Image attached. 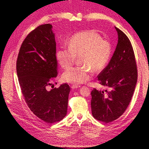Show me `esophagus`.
<instances>
[{
	"instance_id": "34e87169",
	"label": "esophagus",
	"mask_w": 149,
	"mask_h": 149,
	"mask_svg": "<svg viewBox=\"0 0 149 149\" xmlns=\"http://www.w3.org/2000/svg\"><path fill=\"white\" fill-rule=\"evenodd\" d=\"M81 87L79 85H77V84H73L72 86V89H77V88Z\"/></svg>"
}]
</instances>
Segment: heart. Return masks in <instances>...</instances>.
<instances>
[{
    "instance_id": "1",
    "label": "heart",
    "mask_w": 149,
    "mask_h": 149,
    "mask_svg": "<svg viewBox=\"0 0 149 149\" xmlns=\"http://www.w3.org/2000/svg\"><path fill=\"white\" fill-rule=\"evenodd\" d=\"M68 47L60 46L56 51V58L62 68L71 66L79 57L80 66L68 69L63 74L67 83L80 84L90 79L92 70L100 72L106 67L112 54V45L109 40L102 39L95 30L80 31L69 38Z\"/></svg>"
}]
</instances>
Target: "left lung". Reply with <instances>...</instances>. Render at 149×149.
<instances>
[{
    "instance_id": "8db88e82",
    "label": "left lung",
    "mask_w": 149,
    "mask_h": 149,
    "mask_svg": "<svg viewBox=\"0 0 149 149\" xmlns=\"http://www.w3.org/2000/svg\"><path fill=\"white\" fill-rule=\"evenodd\" d=\"M118 43L109 64L98 75L100 84L108 90L91 91L92 115L100 122L109 123L123 115L133 95L138 70L133 49L125 34L115 27Z\"/></svg>"
}]
</instances>
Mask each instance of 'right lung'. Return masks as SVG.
Here are the masks:
<instances>
[{
	"label": "right lung",
	"instance_id": "right-lung-1",
	"mask_svg": "<svg viewBox=\"0 0 149 149\" xmlns=\"http://www.w3.org/2000/svg\"><path fill=\"white\" fill-rule=\"evenodd\" d=\"M52 28L47 24L31 31L22 43L17 61L19 84L27 105L48 123L59 122L66 116L70 91L66 83L47 90L58 75L56 43Z\"/></svg>",
	"mask_w": 149,
	"mask_h": 149
}]
</instances>
